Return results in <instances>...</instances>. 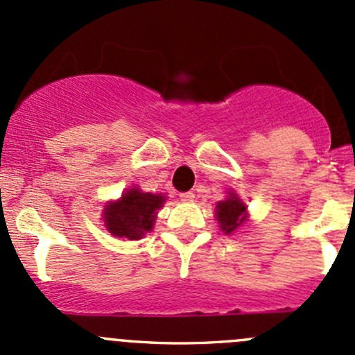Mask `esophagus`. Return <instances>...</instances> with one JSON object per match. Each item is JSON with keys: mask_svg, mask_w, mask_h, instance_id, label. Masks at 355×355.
<instances>
[{"mask_svg": "<svg viewBox=\"0 0 355 355\" xmlns=\"http://www.w3.org/2000/svg\"><path fill=\"white\" fill-rule=\"evenodd\" d=\"M180 199L184 200V202H192V200H194V192H182Z\"/></svg>", "mask_w": 355, "mask_h": 355, "instance_id": "esophagus-1", "label": "esophagus"}]
</instances>
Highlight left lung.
<instances>
[{"label":"left lung","instance_id":"left-lung-1","mask_svg":"<svg viewBox=\"0 0 355 355\" xmlns=\"http://www.w3.org/2000/svg\"><path fill=\"white\" fill-rule=\"evenodd\" d=\"M216 218L221 230L225 234H232L245 221V204L232 192L227 200L216 204Z\"/></svg>","mask_w":355,"mask_h":355}]
</instances>
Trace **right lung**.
Segmentation results:
<instances>
[{
  "label": "right lung",
  "mask_w": 355,
  "mask_h": 355,
  "mask_svg": "<svg viewBox=\"0 0 355 355\" xmlns=\"http://www.w3.org/2000/svg\"><path fill=\"white\" fill-rule=\"evenodd\" d=\"M164 202L161 194L141 192L130 189L116 202H110L105 207V225L114 237L137 241L146 232H151L156 213Z\"/></svg>",
  "instance_id": "obj_1"
}]
</instances>
